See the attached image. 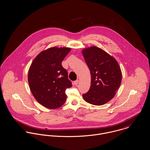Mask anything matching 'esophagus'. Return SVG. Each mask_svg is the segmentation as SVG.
Returning a JSON list of instances; mask_svg holds the SVG:
<instances>
[{
  "label": "esophagus",
  "instance_id": "1",
  "mask_svg": "<svg viewBox=\"0 0 150 150\" xmlns=\"http://www.w3.org/2000/svg\"><path fill=\"white\" fill-rule=\"evenodd\" d=\"M79 82V80H76L75 81H74L73 83H74V85H77L78 84Z\"/></svg>",
  "mask_w": 150,
  "mask_h": 150
}]
</instances>
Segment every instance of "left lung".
I'll list each match as a JSON object with an SVG mask.
<instances>
[{
  "label": "left lung",
  "mask_w": 150,
  "mask_h": 150,
  "mask_svg": "<svg viewBox=\"0 0 150 150\" xmlns=\"http://www.w3.org/2000/svg\"><path fill=\"white\" fill-rule=\"evenodd\" d=\"M82 54L91 74V87L82 97L91 104L104 105L114 97L120 87L121 69L113 57L95 46L83 49Z\"/></svg>",
  "instance_id": "1"
}]
</instances>
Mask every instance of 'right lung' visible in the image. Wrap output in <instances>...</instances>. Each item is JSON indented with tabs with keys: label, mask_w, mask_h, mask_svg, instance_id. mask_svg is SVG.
Instances as JSON below:
<instances>
[{
	"label": "right lung",
	"mask_w": 150,
	"mask_h": 150,
	"mask_svg": "<svg viewBox=\"0 0 150 150\" xmlns=\"http://www.w3.org/2000/svg\"><path fill=\"white\" fill-rule=\"evenodd\" d=\"M70 47H52L42 51L32 62L28 72L30 89L36 100L45 107L55 109L65 102V91L71 87L68 72L61 63Z\"/></svg>",
	"instance_id": "right-lung-1"
}]
</instances>
